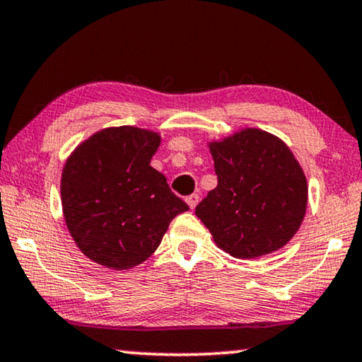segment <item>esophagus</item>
<instances>
[{
    "instance_id": "obj_1",
    "label": "esophagus",
    "mask_w": 362,
    "mask_h": 362,
    "mask_svg": "<svg viewBox=\"0 0 362 362\" xmlns=\"http://www.w3.org/2000/svg\"><path fill=\"white\" fill-rule=\"evenodd\" d=\"M186 202H187V206H189L191 209H194L197 206V202H199V194H191V196H187L186 197Z\"/></svg>"
}]
</instances>
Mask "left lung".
<instances>
[{
  "label": "left lung",
  "mask_w": 362,
  "mask_h": 362,
  "mask_svg": "<svg viewBox=\"0 0 362 362\" xmlns=\"http://www.w3.org/2000/svg\"><path fill=\"white\" fill-rule=\"evenodd\" d=\"M217 187L197 204L196 216L214 242L235 258L279 250L294 237L307 209L300 165L274 135L245 129L211 144Z\"/></svg>",
  "instance_id": "left-lung-1"
}]
</instances>
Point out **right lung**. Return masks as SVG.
<instances>
[{
  "label": "right lung",
  "mask_w": 362,
  "mask_h": 362,
  "mask_svg": "<svg viewBox=\"0 0 362 362\" xmlns=\"http://www.w3.org/2000/svg\"><path fill=\"white\" fill-rule=\"evenodd\" d=\"M160 135L129 127L104 129L83 142L62 175L66 227L94 263L129 269L158 248L187 204L150 166Z\"/></svg>",
  "instance_id": "add662e5"
}]
</instances>
